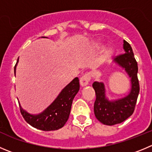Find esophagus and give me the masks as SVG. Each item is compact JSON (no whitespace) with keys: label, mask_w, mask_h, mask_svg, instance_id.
<instances>
[{"label":"esophagus","mask_w":152,"mask_h":152,"mask_svg":"<svg viewBox=\"0 0 152 152\" xmlns=\"http://www.w3.org/2000/svg\"><path fill=\"white\" fill-rule=\"evenodd\" d=\"M91 80V75L89 73H86L80 78V85L82 86H86L88 85Z\"/></svg>","instance_id":"1"}]
</instances>
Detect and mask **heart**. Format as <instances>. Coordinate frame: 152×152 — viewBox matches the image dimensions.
Returning <instances> with one entry per match:
<instances>
[{"label": "heart", "mask_w": 152, "mask_h": 152, "mask_svg": "<svg viewBox=\"0 0 152 152\" xmlns=\"http://www.w3.org/2000/svg\"><path fill=\"white\" fill-rule=\"evenodd\" d=\"M111 53H112V49L110 47H108L106 50H105V56H106V58H108V57L111 55Z\"/></svg>", "instance_id": "b5f03b06"}]
</instances>
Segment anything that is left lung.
I'll return each mask as SVG.
<instances>
[{"label": "left lung", "mask_w": 152, "mask_h": 152, "mask_svg": "<svg viewBox=\"0 0 152 152\" xmlns=\"http://www.w3.org/2000/svg\"><path fill=\"white\" fill-rule=\"evenodd\" d=\"M124 53L119 55L114 59L116 64L124 68L130 77L131 89L128 95L116 100H109L105 94L104 84L94 82L92 85L95 91L96 100L94 105V112L99 121L106 125L120 124L130 117L135 110L136 103L140 93L137 73L138 65L134 58L131 46L124 40Z\"/></svg>", "instance_id": "1"}]
</instances>
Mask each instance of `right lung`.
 I'll list each match as a JSON object with an SVG mask.
<instances>
[{
    "mask_svg": "<svg viewBox=\"0 0 152 152\" xmlns=\"http://www.w3.org/2000/svg\"><path fill=\"white\" fill-rule=\"evenodd\" d=\"M18 61V58L17 62ZM16 64L14 68L15 73ZM79 90V80L76 77L61 91L53 103L40 114L31 115L20 106L21 114L25 121L35 128L44 131L58 130L64 127L69 118L73 100Z\"/></svg>",
    "mask_w": 152,
    "mask_h": 152,
    "instance_id": "obj_1",
    "label": "right lung"
}]
</instances>
